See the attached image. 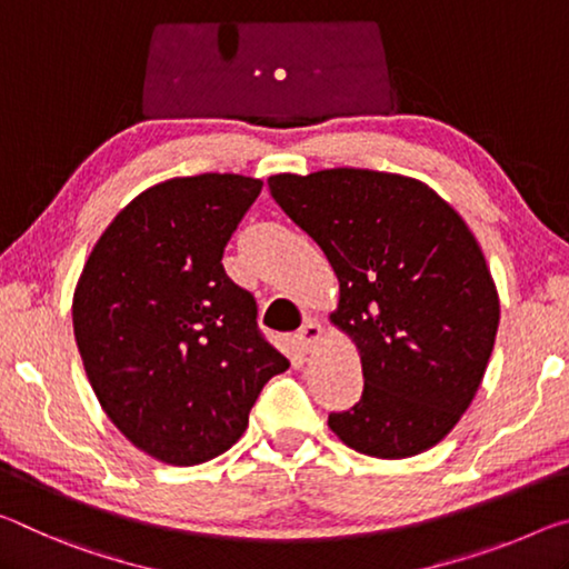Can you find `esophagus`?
I'll list each match as a JSON object with an SVG mask.
<instances>
[{
    "label": "esophagus",
    "instance_id": "obj_1",
    "mask_svg": "<svg viewBox=\"0 0 569 569\" xmlns=\"http://www.w3.org/2000/svg\"><path fill=\"white\" fill-rule=\"evenodd\" d=\"M320 335H322V325L315 322V320H307L302 328L295 332V346L300 348L302 352H310L315 342L320 340Z\"/></svg>",
    "mask_w": 569,
    "mask_h": 569
}]
</instances>
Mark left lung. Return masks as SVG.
<instances>
[{"instance_id": "1", "label": "left lung", "mask_w": 569, "mask_h": 569, "mask_svg": "<svg viewBox=\"0 0 569 569\" xmlns=\"http://www.w3.org/2000/svg\"><path fill=\"white\" fill-rule=\"evenodd\" d=\"M267 183L332 264L330 320L360 350L362 396L328 426L376 459L431 449L469 408L495 350L499 295L477 239L439 193L398 173L328 169Z\"/></svg>"}]
</instances>
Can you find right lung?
<instances>
[{"label":"right lung","instance_id":"obj_1","mask_svg":"<svg viewBox=\"0 0 569 569\" xmlns=\"http://www.w3.org/2000/svg\"><path fill=\"white\" fill-rule=\"evenodd\" d=\"M259 191L237 173L151 186L102 231L74 287V340L102 411L173 467L237 443L267 380L290 368L221 264Z\"/></svg>","mask_w":569,"mask_h":569}]
</instances>
